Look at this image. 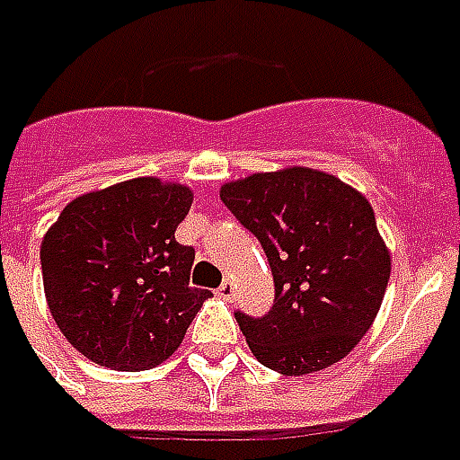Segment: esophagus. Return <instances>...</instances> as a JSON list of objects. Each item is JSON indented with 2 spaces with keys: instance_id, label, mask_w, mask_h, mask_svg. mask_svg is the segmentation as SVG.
<instances>
[{
  "instance_id": "obj_1",
  "label": "esophagus",
  "mask_w": 460,
  "mask_h": 460,
  "mask_svg": "<svg viewBox=\"0 0 460 460\" xmlns=\"http://www.w3.org/2000/svg\"><path fill=\"white\" fill-rule=\"evenodd\" d=\"M219 296L221 298H234V284H231L229 279L219 286Z\"/></svg>"
}]
</instances>
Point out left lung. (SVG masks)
I'll use <instances>...</instances> for the list:
<instances>
[{"instance_id": "obj_1", "label": "left lung", "mask_w": 460, "mask_h": 460, "mask_svg": "<svg viewBox=\"0 0 460 460\" xmlns=\"http://www.w3.org/2000/svg\"><path fill=\"white\" fill-rule=\"evenodd\" d=\"M221 201L259 239L274 274L269 314H234L253 356L286 376L341 361L371 329L391 276L368 199L336 176L291 166L229 181Z\"/></svg>"}]
</instances>
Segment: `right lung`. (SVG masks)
Instances as JSON below:
<instances>
[{
  "instance_id": "add662e5",
  "label": "right lung",
  "mask_w": 460,
  "mask_h": 460,
  "mask_svg": "<svg viewBox=\"0 0 460 460\" xmlns=\"http://www.w3.org/2000/svg\"><path fill=\"white\" fill-rule=\"evenodd\" d=\"M189 186L129 179L66 204L41 241L44 294L66 341L117 371L162 364L211 296L189 286L194 249L174 239Z\"/></svg>"
}]
</instances>
